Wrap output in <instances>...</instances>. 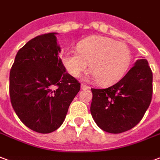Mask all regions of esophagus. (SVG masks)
I'll list each match as a JSON object with an SVG mask.
<instances>
[{
	"instance_id": "34e87169",
	"label": "esophagus",
	"mask_w": 160,
	"mask_h": 160,
	"mask_svg": "<svg viewBox=\"0 0 160 160\" xmlns=\"http://www.w3.org/2000/svg\"><path fill=\"white\" fill-rule=\"evenodd\" d=\"M81 89L82 90H86V89H90V87L88 86H86V85H85V84H81Z\"/></svg>"
}]
</instances>
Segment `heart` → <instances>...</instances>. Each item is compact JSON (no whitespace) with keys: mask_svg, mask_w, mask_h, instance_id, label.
I'll return each instance as SVG.
<instances>
[{"mask_svg":"<svg viewBox=\"0 0 160 160\" xmlns=\"http://www.w3.org/2000/svg\"><path fill=\"white\" fill-rule=\"evenodd\" d=\"M78 53L69 51L62 57V63L71 76L79 78L89 68L92 77L101 86L118 82L128 70L131 52L128 46L112 38L92 35L77 45Z\"/></svg>","mask_w":160,"mask_h":160,"instance_id":"1","label":"heart"}]
</instances>
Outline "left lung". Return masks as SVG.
Returning a JSON list of instances; mask_svg holds the SVG:
<instances>
[{
    "instance_id": "1",
    "label": "left lung",
    "mask_w": 160,
    "mask_h": 160,
    "mask_svg": "<svg viewBox=\"0 0 160 160\" xmlns=\"http://www.w3.org/2000/svg\"><path fill=\"white\" fill-rule=\"evenodd\" d=\"M91 113L104 131L118 134L140 122L152 100V73L146 59H138L119 82L92 89Z\"/></svg>"
}]
</instances>
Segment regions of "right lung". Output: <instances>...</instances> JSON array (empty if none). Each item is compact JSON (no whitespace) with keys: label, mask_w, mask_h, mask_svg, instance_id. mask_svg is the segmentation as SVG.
Returning <instances> with one entry per match:
<instances>
[{"label":"right lung","mask_w":160,"mask_h":160,"mask_svg":"<svg viewBox=\"0 0 160 160\" xmlns=\"http://www.w3.org/2000/svg\"><path fill=\"white\" fill-rule=\"evenodd\" d=\"M56 35L44 34L28 41L18 52L9 77L15 113L27 127L43 134L61 126L80 89L58 57Z\"/></svg>","instance_id":"add662e5"}]
</instances>
